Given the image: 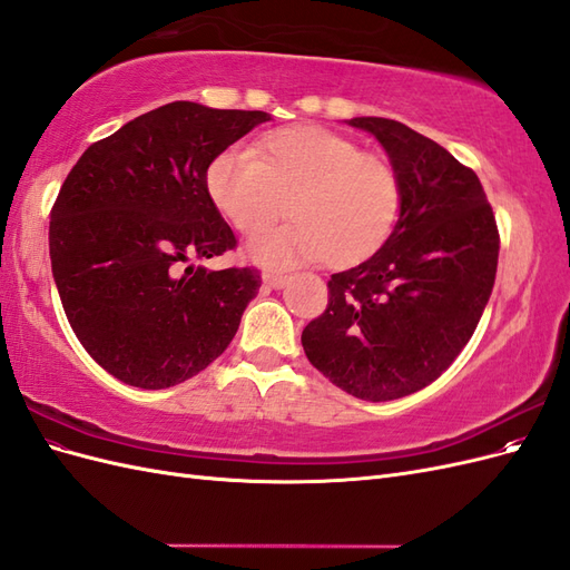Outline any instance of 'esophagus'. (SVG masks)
<instances>
[{
	"label": "esophagus",
	"mask_w": 570,
	"mask_h": 570,
	"mask_svg": "<svg viewBox=\"0 0 570 570\" xmlns=\"http://www.w3.org/2000/svg\"><path fill=\"white\" fill-rule=\"evenodd\" d=\"M262 281H264L268 287H273V289H281V287L287 283V275H283V273H271V271H266V273L262 275Z\"/></svg>",
	"instance_id": "1"
}]
</instances>
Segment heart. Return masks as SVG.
<instances>
[{"mask_svg":"<svg viewBox=\"0 0 570 570\" xmlns=\"http://www.w3.org/2000/svg\"><path fill=\"white\" fill-rule=\"evenodd\" d=\"M212 199L233 226L249 233L285 209L289 223L256 230L245 245L252 262L287 268L327 258L350 266L381 247L400 216L392 168L340 132L292 126L268 132L262 157L230 147L206 174Z\"/></svg>","mask_w":570,"mask_h":570,"instance_id":"b5f03b06","label":"heart"}]
</instances>
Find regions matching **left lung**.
<instances>
[{"label":"left lung","mask_w":570,"mask_h":570,"mask_svg":"<svg viewBox=\"0 0 570 570\" xmlns=\"http://www.w3.org/2000/svg\"><path fill=\"white\" fill-rule=\"evenodd\" d=\"M400 183V216L371 258L327 281L325 312L302 333L308 361L340 390L390 402L452 366L492 295L499 233L471 168L400 120L356 116Z\"/></svg>","instance_id":"obj_1"}]
</instances>
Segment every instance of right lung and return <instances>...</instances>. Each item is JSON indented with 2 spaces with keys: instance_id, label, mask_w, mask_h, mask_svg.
Segmentation results:
<instances>
[{
  "instance_id": "1",
  "label": "right lung",
  "mask_w": 570,
  "mask_h": 570,
  "mask_svg": "<svg viewBox=\"0 0 570 570\" xmlns=\"http://www.w3.org/2000/svg\"><path fill=\"white\" fill-rule=\"evenodd\" d=\"M266 120L170 101L90 145L63 180L49 220L51 275L76 337L120 383H185L235 337L262 275L183 266L235 247L206 170Z\"/></svg>"
}]
</instances>
